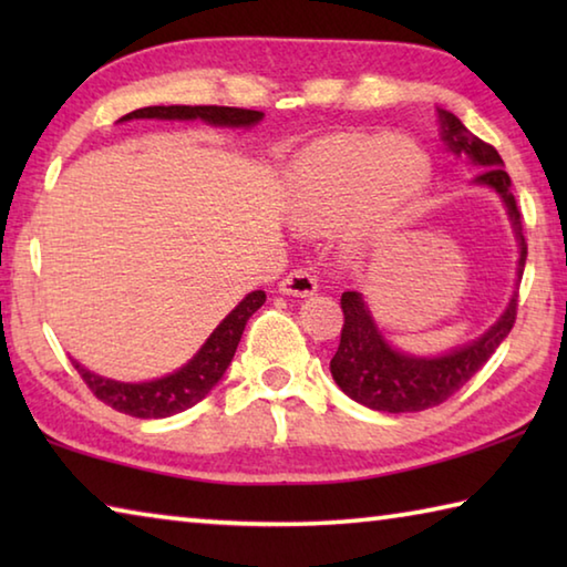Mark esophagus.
<instances>
[{"instance_id": "obj_1", "label": "esophagus", "mask_w": 567, "mask_h": 567, "mask_svg": "<svg viewBox=\"0 0 567 567\" xmlns=\"http://www.w3.org/2000/svg\"><path fill=\"white\" fill-rule=\"evenodd\" d=\"M280 292L282 295H295V297H310L318 292V277H315L310 270H292L290 275H285V280L280 282Z\"/></svg>"}]
</instances>
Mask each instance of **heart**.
Segmentation results:
<instances>
[{
  "mask_svg": "<svg viewBox=\"0 0 567 567\" xmlns=\"http://www.w3.org/2000/svg\"><path fill=\"white\" fill-rule=\"evenodd\" d=\"M425 179L427 157L410 142L330 137L292 162L287 189L307 225H332L362 203L358 235L378 237L398 225Z\"/></svg>",
  "mask_w": 567,
  "mask_h": 567,
  "instance_id": "obj_1",
  "label": "heart"
}]
</instances>
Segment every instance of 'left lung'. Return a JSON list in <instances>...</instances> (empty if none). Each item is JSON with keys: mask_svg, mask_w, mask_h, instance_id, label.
<instances>
[{"mask_svg": "<svg viewBox=\"0 0 567 567\" xmlns=\"http://www.w3.org/2000/svg\"><path fill=\"white\" fill-rule=\"evenodd\" d=\"M440 137L445 147L457 157H467L473 165L483 167L475 177V185L491 187L503 199L511 217L513 233L517 237V282L525 270L527 245L523 235V217L511 192V175L503 167V159L493 145H487L460 122L453 112L437 110ZM342 334L340 348L330 360V372L344 395L360 405L380 412H420L445 402L450 395L491 360V354L501 348V342L511 334L517 315V292H513L505 312L491 330L477 340L460 344L435 358H417L408 354L385 340L378 322L372 320L368 302L360 292H342Z\"/></svg>", "mask_w": 567, "mask_h": 567, "instance_id": "8db88e82", "label": "left lung"}]
</instances>
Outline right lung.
I'll list each match as a JSON object with an SVG mask.
<instances>
[{
    "label": "right lung",
    "instance_id": "add662e5",
    "mask_svg": "<svg viewBox=\"0 0 567 567\" xmlns=\"http://www.w3.org/2000/svg\"><path fill=\"white\" fill-rule=\"evenodd\" d=\"M265 117L262 112L239 110V107H189V104H172V107H142L124 114L120 122L130 120H203L213 127H255ZM265 292L255 290L239 302L227 318L217 324L215 332L205 340L203 348L195 352V358L182 364L179 370L169 372L165 378L147 380V382H120L102 378L72 360L74 370L80 372L87 388L102 400L104 405L132 417L152 420V417H169L177 412L197 405L199 400L207 398L225 370L235 358V350L243 338L247 320L265 305Z\"/></svg>",
    "mask_w": 567,
    "mask_h": 567
}]
</instances>
